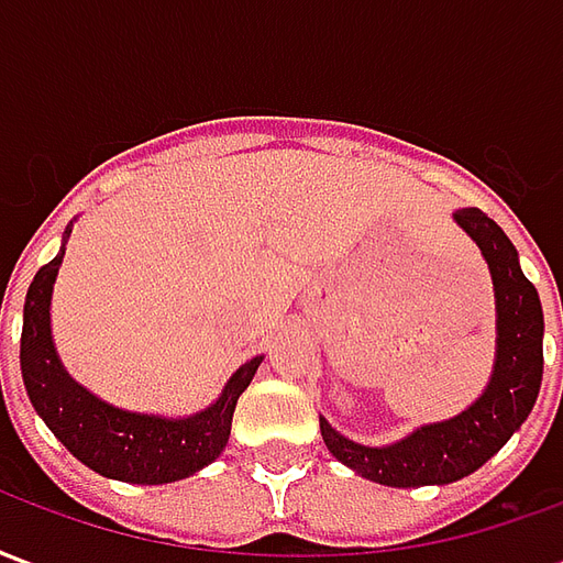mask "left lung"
Here are the masks:
<instances>
[{
  "instance_id": "1",
  "label": "left lung",
  "mask_w": 563,
  "mask_h": 563,
  "mask_svg": "<svg viewBox=\"0 0 563 563\" xmlns=\"http://www.w3.org/2000/svg\"><path fill=\"white\" fill-rule=\"evenodd\" d=\"M464 232L483 250L497 298V362L479 401L449 422L424 424L401 443L358 446L325 419L322 440L338 461L365 479L395 488L455 483L479 471L516 434L533 410L543 379V307L533 283L521 274L519 253L504 229L479 208L455 213Z\"/></svg>"
}]
</instances>
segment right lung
I'll use <instances>...</instances> for the list:
<instances>
[{"label": "right lung", "mask_w": 563, "mask_h": 563, "mask_svg": "<svg viewBox=\"0 0 563 563\" xmlns=\"http://www.w3.org/2000/svg\"><path fill=\"white\" fill-rule=\"evenodd\" d=\"M71 229H66V234ZM66 256L51 258L30 283L23 305L20 371L32 407L63 446L90 471L139 485H162L201 471L229 443L234 404L256 374L258 358H250L222 389L220 401L189 419H159L117 410L92 398L68 377L51 341V292L56 271Z\"/></svg>", "instance_id": "add662e5"}]
</instances>
